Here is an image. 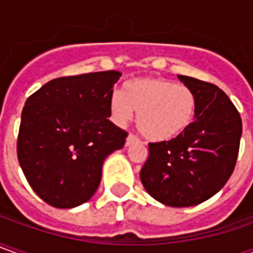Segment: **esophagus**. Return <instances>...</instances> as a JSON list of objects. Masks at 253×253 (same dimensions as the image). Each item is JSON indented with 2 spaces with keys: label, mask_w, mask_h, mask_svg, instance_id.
I'll return each instance as SVG.
<instances>
[{
  "label": "esophagus",
  "mask_w": 253,
  "mask_h": 253,
  "mask_svg": "<svg viewBox=\"0 0 253 253\" xmlns=\"http://www.w3.org/2000/svg\"><path fill=\"white\" fill-rule=\"evenodd\" d=\"M135 141H138V138H137L134 134L127 135V138H126V145H127V147H128V145H131L133 143H135Z\"/></svg>",
  "instance_id": "34e87169"
}]
</instances>
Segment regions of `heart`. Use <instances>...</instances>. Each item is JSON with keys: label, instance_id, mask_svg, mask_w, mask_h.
<instances>
[{"label": "heart", "instance_id": "1", "mask_svg": "<svg viewBox=\"0 0 253 253\" xmlns=\"http://www.w3.org/2000/svg\"><path fill=\"white\" fill-rule=\"evenodd\" d=\"M110 115L125 125L137 112V128L151 141H168L182 134L195 118L192 89L165 78H134L110 96Z\"/></svg>", "mask_w": 253, "mask_h": 253}]
</instances>
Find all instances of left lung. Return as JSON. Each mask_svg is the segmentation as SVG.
Returning <instances> with one entry per match:
<instances>
[{
    "mask_svg": "<svg viewBox=\"0 0 253 253\" xmlns=\"http://www.w3.org/2000/svg\"><path fill=\"white\" fill-rule=\"evenodd\" d=\"M178 78L195 93V122L169 141L150 143L140 179L150 196L170 207H189L214 196L230 179L240 151L242 122L214 84Z\"/></svg>",
    "mask_w": 253,
    "mask_h": 253,
    "instance_id": "obj_1",
    "label": "left lung"
}]
</instances>
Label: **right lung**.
Wrapping results in <instances>:
<instances>
[{"label": "right lung", "mask_w": 253, "mask_h": 253, "mask_svg": "<svg viewBox=\"0 0 253 253\" xmlns=\"http://www.w3.org/2000/svg\"><path fill=\"white\" fill-rule=\"evenodd\" d=\"M119 71L61 77L25 102L18 161L35 193L57 209L88 202L99 186L106 157L127 133L110 122L109 100Z\"/></svg>", "instance_id": "add662e5"}]
</instances>
